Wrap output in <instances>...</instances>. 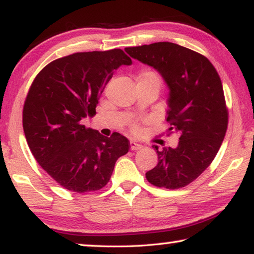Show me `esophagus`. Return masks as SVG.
Returning a JSON list of instances; mask_svg holds the SVG:
<instances>
[{
	"label": "esophagus",
	"instance_id": "esophagus-1",
	"mask_svg": "<svg viewBox=\"0 0 254 254\" xmlns=\"http://www.w3.org/2000/svg\"><path fill=\"white\" fill-rule=\"evenodd\" d=\"M143 146L140 144H138V143H136V142H130V149L131 151H138V149H140L142 148Z\"/></svg>",
	"mask_w": 254,
	"mask_h": 254
}]
</instances>
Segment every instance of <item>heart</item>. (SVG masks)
<instances>
[{"label":"heart","mask_w":254,"mask_h":254,"mask_svg":"<svg viewBox=\"0 0 254 254\" xmlns=\"http://www.w3.org/2000/svg\"><path fill=\"white\" fill-rule=\"evenodd\" d=\"M155 81L156 83H159L160 85V77L159 75L155 72H153V70H143L142 73L138 75V81ZM134 129H137V126L134 125Z\"/></svg>","instance_id":"b5f03b06"}]
</instances>
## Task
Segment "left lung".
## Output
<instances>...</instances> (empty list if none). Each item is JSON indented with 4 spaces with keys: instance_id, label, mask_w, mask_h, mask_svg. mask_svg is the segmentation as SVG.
Masks as SVG:
<instances>
[{
    "instance_id": "8db88e82",
    "label": "left lung",
    "mask_w": 254,
    "mask_h": 254,
    "mask_svg": "<svg viewBox=\"0 0 254 254\" xmlns=\"http://www.w3.org/2000/svg\"><path fill=\"white\" fill-rule=\"evenodd\" d=\"M130 57L153 66L168 83V132H178L177 148L159 151V163L146 172L149 184L179 189L196 180L208 168L225 137L228 109L221 77L201 54L173 43L127 47Z\"/></svg>"
}]
</instances>
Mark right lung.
Here are the masks:
<instances>
[{
	"label": "right lung",
	"mask_w": 254,
	"mask_h": 254,
	"mask_svg": "<svg viewBox=\"0 0 254 254\" xmlns=\"http://www.w3.org/2000/svg\"><path fill=\"white\" fill-rule=\"evenodd\" d=\"M130 64L118 48L74 53L51 62L33 80L23 105V131L36 161L63 188L78 193L100 190L129 151L125 136H102L82 120L95 114L112 70Z\"/></svg>",
	"instance_id": "1"
}]
</instances>
